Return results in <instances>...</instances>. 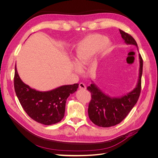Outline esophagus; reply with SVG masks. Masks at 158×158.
<instances>
[{
    "label": "esophagus",
    "instance_id": "1",
    "mask_svg": "<svg viewBox=\"0 0 158 158\" xmlns=\"http://www.w3.org/2000/svg\"><path fill=\"white\" fill-rule=\"evenodd\" d=\"M79 88L81 89H86V86H85V85L84 83H80L79 84Z\"/></svg>",
    "mask_w": 158,
    "mask_h": 158
}]
</instances>
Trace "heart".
I'll use <instances>...</instances> for the list:
<instances>
[{"mask_svg":"<svg viewBox=\"0 0 158 158\" xmlns=\"http://www.w3.org/2000/svg\"><path fill=\"white\" fill-rule=\"evenodd\" d=\"M111 47V44L105 35L91 34L80 41L76 45L75 63L73 69L76 72L79 71V68L82 69L86 65L98 51L100 53L106 54Z\"/></svg>","mask_w":158,"mask_h":158,"instance_id":"obj_1","label":"heart"}]
</instances>
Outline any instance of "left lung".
Instances as JSON below:
<instances>
[{
	"label": "left lung",
	"mask_w": 158,
	"mask_h": 158,
	"mask_svg": "<svg viewBox=\"0 0 158 158\" xmlns=\"http://www.w3.org/2000/svg\"><path fill=\"white\" fill-rule=\"evenodd\" d=\"M124 41L127 45H138L135 39L128 33L119 30ZM139 76L135 89L121 97L113 98L105 94L93 81L87 89L92 94L88 106V116L91 121L101 127H110L120 123L135 106L140 96L143 60L139 54Z\"/></svg>",
	"instance_id": "8db88e82"
}]
</instances>
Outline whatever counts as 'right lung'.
Returning a JSON list of instances; mask_svg holds the SVG:
<instances>
[{"mask_svg":"<svg viewBox=\"0 0 158 158\" xmlns=\"http://www.w3.org/2000/svg\"><path fill=\"white\" fill-rule=\"evenodd\" d=\"M14 89L23 110L33 120L51 125L60 122L64 116L66 99L77 91L78 84L64 85L46 92L30 88L22 82L15 66Z\"/></svg>","mask_w":158,"mask_h":158,"instance_id":"add662e5","label":"right lung"}]
</instances>
